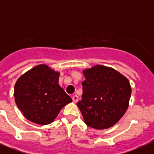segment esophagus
I'll use <instances>...</instances> for the list:
<instances>
[{
    "label": "esophagus",
    "instance_id": "obj_1",
    "mask_svg": "<svg viewBox=\"0 0 154 154\" xmlns=\"http://www.w3.org/2000/svg\"><path fill=\"white\" fill-rule=\"evenodd\" d=\"M72 101H73V102L77 103V101H78V97H77V95H73L72 97Z\"/></svg>",
    "mask_w": 154,
    "mask_h": 154
}]
</instances>
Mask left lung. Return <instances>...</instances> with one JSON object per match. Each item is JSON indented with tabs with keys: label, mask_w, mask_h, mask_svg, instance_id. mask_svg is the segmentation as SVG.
<instances>
[{
	"label": "left lung",
	"mask_w": 154,
	"mask_h": 154,
	"mask_svg": "<svg viewBox=\"0 0 154 154\" xmlns=\"http://www.w3.org/2000/svg\"><path fill=\"white\" fill-rule=\"evenodd\" d=\"M82 99L77 102L85 123L96 129L114 125L126 112L131 96L129 80L117 70L97 65L83 70Z\"/></svg>",
	"instance_id": "1"
}]
</instances>
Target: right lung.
<instances>
[{
	"mask_svg": "<svg viewBox=\"0 0 154 154\" xmlns=\"http://www.w3.org/2000/svg\"><path fill=\"white\" fill-rule=\"evenodd\" d=\"M59 75L42 64L18 78L14 86L15 102L26 119L36 124H50L60 109L72 102L58 84Z\"/></svg>",
	"mask_w": 154,
	"mask_h": 154,
	"instance_id": "right-lung-1",
	"label": "right lung"
}]
</instances>
